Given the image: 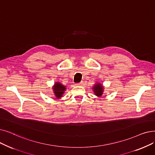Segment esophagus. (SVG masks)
<instances>
[{"mask_svg": "<svg viewBox=\"0 0 155 155\" xmlns=\"http://www.w3.org/2000/svg\"><path fill=\"white\" fill-rule=\"evenodd\" d=\"M84 84V83H83V82H80V83H77V84H75V85H82Z\"/></svg>", "mask_w": 155, "mask_h": 155, "instance_id": "34e87169", "label": "esophagus"}]
</instances>
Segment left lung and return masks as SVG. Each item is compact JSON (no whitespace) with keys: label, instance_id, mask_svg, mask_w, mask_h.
Instances as JSON below:
<instances>
[{"label":"left lung","instance_id":"left-lung-1","mask_svg":"<svg viewBox=\"0 0 155 155\" xmlns=\"http://www.w3.org/2000/svg\"><path fill=\"white\" fill-rule=\"evenodd\" d=\"M92 89L94 94H95V95L98 97H100L101 96L102 94H103L104 87L101 84L96 83L92 87Z\"/></svg>","mask_w":155,"mask_h":155}]
</instances>
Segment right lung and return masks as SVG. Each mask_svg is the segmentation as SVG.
I'll use <instances>...</instances> for the list:
<instances>
[{
    "instance_id": "obj_1",
    "label": "right lung",
    "mask_w": 155,
    "mask_h": 155,
    "mask_svg": "<svg viewBox=\"0 0 155 155\" xmlns=\"http://www.w3.org/2000/svg\"><path fill=\"white\" fill-rule=\"evenodd\" d=\"M66 89V87L60 82H56L53 86V91L56 98H61L63 96V94L64 93Z\"/></svg>"
}]
</instances>
